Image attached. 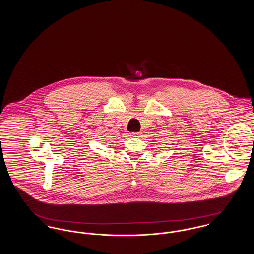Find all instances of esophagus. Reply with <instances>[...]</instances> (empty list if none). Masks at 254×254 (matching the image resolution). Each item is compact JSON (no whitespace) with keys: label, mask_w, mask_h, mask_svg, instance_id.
Returning a JSON list of instances; mask_svg holds the SVG:
<instances>
[{"label":"esophagus","mask_w":254,"mask_h":254,"mask_svg":"<svg viewBox=\"0 0 254 254\" xmlns=\"http://www.w3.org/2000/svg\"><path fill=\"white\" fill-rule=\"evenodd\" d=\"M131 137L139 138V137H141V133H132V134H131Z\"/></svg>","instance_id":"esophagus-1"}]
</instances>
